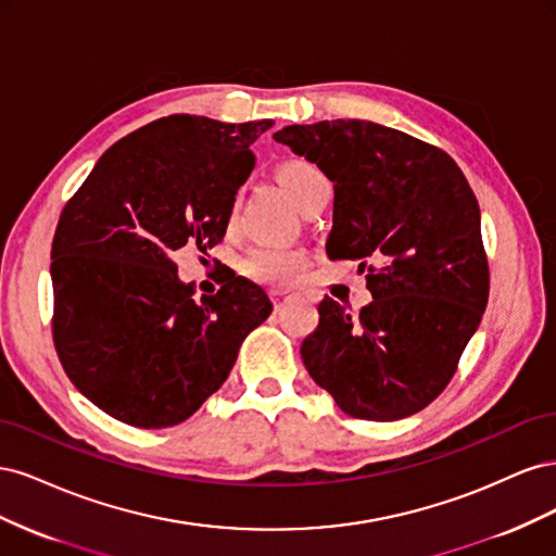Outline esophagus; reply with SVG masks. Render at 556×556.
<instances>
[{
  "label": "esophagus",
  "instance_id": "34e87169",
  "mask_svg": "<svg viewBox=\"0 0 556 556\" xmlns=\"http://www.w3.org/2000/svg\"><path fill=\"white\" fill-rule=\"evenodd\" d=\"M268 296H271V304L276 311H280L285 304H288V301L294 299V294H290V292H271Z\"/></svg>",
  "mask_w": 556,
  "mask_h": 556
}]
</instances>
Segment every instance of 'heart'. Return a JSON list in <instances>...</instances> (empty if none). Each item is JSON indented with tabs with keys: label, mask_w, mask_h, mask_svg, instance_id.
Listing matches in <instances>:
<instances>
[{
	"label": "heart",
	"mask_w": 556,
	"mask_h": 556,
	"mask_svg": "<svg viewBox=\"0 0 556 556\" xmlns=\"http://www.w3.org/2000/svg\"><path fill=\"white\" fill-rule=\"evenodd\" d=\"M278 180L301 206V201H304L317 185L327 182V176L317 164L299 157V160L280 164ZM233 211H237V206H233ZM306 264H308V255L304 250L276 245V243H257L243 255L241 274L260 285L285 288V285H290L301 271H304Z\"/></svg>",
	"instance_id": "heart-1"
}]
</instances>
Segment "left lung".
Instances as JSON below:
<instances>
[{
  "label": "left lung",
  "instance_id": "1",
  "mask_svg": "<svg viewBox=\"0 0 556 556\" xmlns=\"http://www.w3.org/2000/svg\"><path fill=\"white\" fill-rule=\"evenodd\" d=\"M333 182L329 260H355L374 301L329 296L301 343L311 378L357 419L392 422L439 396L490 299L478 199L445 150L368 121L274 134Z\"/></svg>",
  "mask_w": 556,
  "mask_h": 556
}]
</instances>
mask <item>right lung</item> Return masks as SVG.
Masks as SVG:
<instances>
[{"mask_svg":"<svg viewBox=\"0 0 556 556\" xmlns=\"http://www.w3.org/2000/svg\"><path fill=\"white\" fill-rule=\"evenodd\" d=\"M271 125L160 117L113 143L62 208L50 250L53 343L76 390L125 425L188 419L274 311L233 274L194 301L172 260L223 241L255 166L250 146Z\"/></svg>","mask_w":556,"mask_h":556,"instance_id":"obj_1","label":"right lung"}]
</instances>
